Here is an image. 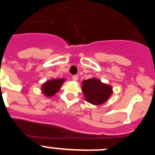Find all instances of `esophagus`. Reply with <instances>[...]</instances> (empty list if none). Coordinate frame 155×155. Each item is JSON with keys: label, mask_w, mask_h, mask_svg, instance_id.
Here are the masks:
<instances>
[{"label": "esophagus", "mask_w": 155, "mask_h": 155, "mask_svg": "<svg viewBox=\"0 0 155 155\" xmlns=\"http://www.w3.org/2000/svg\"><path fill=\"white\" fill-rule=\"evenodd\" d=\"M72 79L76 81H78V75H74V76L72 77Z\"/></svg>", "instance_id": "1"}]
</instances>
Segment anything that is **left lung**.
I'll use <instances>...</instances> for the list:
<instances>
[{
  "instance_id": "obj_1",
  "label": "left lung",
  "mask_w": 155,
  "mask_h": 155,
  "mask_svg": "<svg viewBox=\"0 0 155 155\" xmlns=\"http://www.w3.org/2000/svg\"><path fill=\"white\" fill-rule=\"evenodd\" d=\"M81 88L86 101L93 105L104 103L113 93V88L111 86L104 84L94 78L82 82Z\"/></svg>"
}]
</instances>
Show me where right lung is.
I'll use <instances>...</instances> for the list:
<instances>
[{
    "mask_svg": "<svg viewBox=\"0 0 155 155\" xmlns=\"http://www.w3.org/2000/svg\"><path fill=\"white\" fill-rule=\"evenodd\" d=\"M65 79H53V80L47 81L42 86V93L47 97H51L56 94L61 85L64 82Z\"/></svg>",
    "mask_w": 155,
    "mask_h": 155,
    "instance_id": "1",
    "label": "right lung"
}]
</instances>
